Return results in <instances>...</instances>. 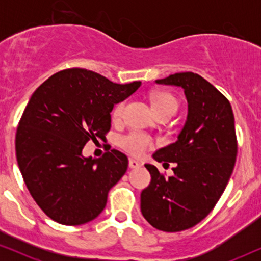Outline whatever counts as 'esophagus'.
I'll use <instances>...</instances> for the list:
<instances>
[{"label": "esophagus", "instance_id": "1", "mask_svg": "<svg viewBox=\"0 0 261 261\" xmlns=\"http://www.w3.org/2000/svg\"><path fill=\"white\" fill-rule=\"evenodd\" d=\"M141 164L138 162V160L135 159H129V167L130 169H138V167H140Z\"/></svg>", "mask_w": 261, "mask_h": 261}]
</instances>
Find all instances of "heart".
<instances>
[{
	"label": "heart",
	"instance_id": "obj_1",
	"mask_svg": "<svg viewBox=\"0 0 261 261\" xmlns=\"http://www.w3.org/2000/svg\"><path fill=\"white\" fill-rule=\"evenodd\" d=\"M151 103L153 109L156 115L163 113H173L176 114L178 109V101L174 96L169 91H155L151 95ZM124 108V101L116 103L113 108L112 115L113 119L117 120L121 116ZM120 146L124 151L130 153L133 155H142L148 149H151L154 146V140L148 134L142 133V132H130L126 135H123L120 139Z\"/></svg>",
	"mask_w": 261,
	"mask_h": 261
}]
</instances>
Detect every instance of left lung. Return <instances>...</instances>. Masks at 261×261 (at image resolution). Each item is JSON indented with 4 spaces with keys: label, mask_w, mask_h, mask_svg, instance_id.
Wrapping results in <instances>:
<instances>
[{
    "label": "left lung",
    "mask_w": 261,
    "mask_h": 261,
    "mask_svg": "<svg viewBox=\"0 0 261 261\" xmlns=\"http://www.w3.org/2000/svg\"><path fill=\"white\" fill-rule=\"evenodd\" d=\"M158 84L184 89L188 119L178 140L153 154L156 162L176 163L166 178L151 164V183L141 192V213L163 231H180L201 222L226 189L238 154L234 114L229 101L194 72L170 74Z\"/></svg>",
    "instance_id": "8db88e82"
}]
</instances>
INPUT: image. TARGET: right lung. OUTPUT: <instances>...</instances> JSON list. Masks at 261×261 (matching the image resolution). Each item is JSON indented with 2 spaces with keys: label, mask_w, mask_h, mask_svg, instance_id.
Returning a JSON list of instances; mask_svg holds the SVG:
<instances>
[{
  "label": "right lung",
  "mask_w": 261,
  "mask_h": 261,
  "mask_svg": "<svg viewBox=\"0 0 261 261\" xmlns=\"http://www.w3.org/2000/svg\"><path fill=\"white\" fill-rule=\"evenodd\" d=\"M141 82L116 84L94 71L72 67L46 80L21 116L15 151L24 184L56 222L78 226L97 217L108 192L126 173L128 158L117 149L84 158L89 140L105 139L110 112Z\"/></svg>",
  "instance_id": "1"
}]
</instances>
